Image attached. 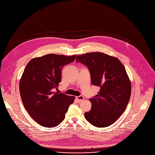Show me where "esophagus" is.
Listing matches in <instances>:
<instances>
[{
    "label": "esophagus",
    "instance_id": "obj_1",
    "mask_svg": "<svg viewBox=\"0 0 155 155\" xmlns=\"http://www.w3.org/2000/svg\"><path fill=\"white\" fill-rule=\"evenodd\" d=\"M76 99L78 100V101L79 102H81V101H82V100H84V97L83 96L81 95V96L77 97H76Z\"/></svg>",
    "mask_w": 155,
    "mask_h": 155
}]
</instances>
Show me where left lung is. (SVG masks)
<instances>
[{"label": "left lung", "mask_w": 155, "mask_h": 155, "mask_svg": "<svg viewBox=\"0 0 155 155\" xmlns=\"http://www.w3.org/2000/svg\"><path fill=\"white\" fill-rule=\"evenodd\" d=\"M76 61L88 67L92 85L100 87L89 100L91 107L85 118L98 128L112 125L124 112L131 97V82L124 66L117 58L99 52L79 55Z\"/></svg>", "instance_id": "left-lung-1"}]
</instances>
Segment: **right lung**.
Masks as SVG:
<instances>
[{"instance_id": "1", "label": "right lung", "mask_w": 155, "mask_h": 155, "mask_svg": "<svg viewBox=\"0 0 155 155\" xmlns=\"http://www.w3.org/2000/svg\"><path fill=\"white\" fill-rule=\"evenodd\" d=\"M76 55L49 54L34 58L25 67L19 82V91L28 114L43 127L52 128L62 121L75 97L54 91L61 82L62 68Z\"/></svg>"}]
</instances>
